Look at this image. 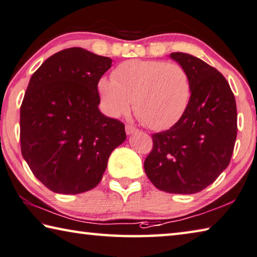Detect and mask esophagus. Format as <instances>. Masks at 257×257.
<instances>
[{"label": "esophagus", "mask_w": 257, "mask_h": 257, "mask_svg": "<svg viewBox=\"0 0 257 257\" xmlns=\"http://www.w3.org/2000/svg\"><path fill=\"white\" fill-rule=\"evenodd\" d=\"M136 132L137 129L135 127H133V125L130 124H125V134H127V135H133V134Z\"/></svg>", "instance_id": "esophagus-1"}]
</instances>
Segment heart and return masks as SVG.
Returning <instances> with one entry per match:
<instances>
[{
  "label": "heart",
  "mask_w": 257,
  "mask_h": 257,
  "mask_svg": "<svg viewBox=\"0 0 257 257\" xmlns=\"http://www.w3.org/2000/svg\"><path fill=\"white\" fill-rule=\"evenodd\" d=\"M104 109L109 116L134 111L149 128L164 130L181 119L190 99L186 71L176 63L133 59L120 64L112 79L97 84Z\"/></svg>",
  "instance_id": "b5f03b06"
}]
</instances>
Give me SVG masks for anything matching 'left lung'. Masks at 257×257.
I'll list each match as a JSON object with an SVG mask.
<instances>
[{"label": "left lung", "mask_w": 257, "mask_h": 257, "mask_svg": "<svg viewBox=\"0 0 257 257\" xmlns=\"http://www.w3.org/2000/svg\"><path fill=\"white\" fill-rule=\"evenodd\" d=\"M170 58L186 71L191 97L172 128L152 135L144 169L157 189L193 194L229 166L237 138V106L227 81L216 68L184 52Z\"/></svg>", "instance_id": "1"}]
</instances>
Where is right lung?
I'll list each match as a JSON object with an SVG mask.
<instances>
[{
    "label": "right lung",
    "mask_w": 257,
    "mask_h": 257,
    "mask_svg": "<svg viewBox=\"0 0 257 257\" xmlns=\"http://www.w3.org/2000/svg\"><path fill=\"white\" fill-rule=\"evenodd\" d=\"M112 59L65 49L32 75L20 107L22 154L52 192H87L100 182L124 124L99 111L98 81Z\"/></svg>",
    "instance_id": "right-lung-1"
}]
</instances>
